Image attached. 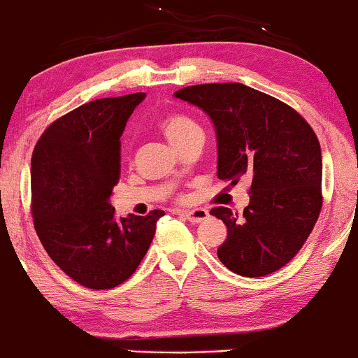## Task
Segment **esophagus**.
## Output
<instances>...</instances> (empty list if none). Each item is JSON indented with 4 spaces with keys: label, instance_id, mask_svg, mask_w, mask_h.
<instances>
[{
    "label": "esophagus",
    "instance_id": "1",
    "mask_svg": "<svg viewBox=\"0 0 358 358\" xmlns=\"http://www.w3.org/2000/svg\"><path fill=\"white\" fill-rule=\"evenodd\" d=\"M182 215L187 220H190L192 224H199V222L208 219V210H205V208H192V210H183Z\"/></svg>",
    "mask_w": 358,
    "mask_h": 358
}]
</instances>
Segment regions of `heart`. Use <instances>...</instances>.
<instances>
[{"instance_id": "obj_1", "label": "heart", "mask_w": 358, "mask_h": 358, "mask_svg": "<svg viewBox=\"0 0 358 358\" xmlns=\"http://www.w3.org/2000/svg\"><path fill=\"white\" fill-rule=\"evenodd\" d=\"M163 134L173 146H178L185 138H188L193 133H199L200 127L196 122H193L190 117L182 116V114H170L159 122Z\"/></svg>"}]
</instances>
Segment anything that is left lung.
Here are the masks:
<instances>
[{
  "label": "left lung",
  "mask_w": 358,
  "mask_h": 358,
  "mask_svg": "<svg viewBox=\"0 0 358 358\" xmlns=\"http://www.w3.org/2000/svg\"><path fill=\"white\" fill-rule=\"evenodd\" d=\"M173 96L210 117L217 176L231 185L250 180L242 215L227 207L210 210L227 227L217 249L222 264L245 278L281 269L322 210V148L311 126L285 102L239 82L192 85Z\"/></svg>",
  "instance_id": "left-lung-1"
}]
</instances>
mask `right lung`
<instances>
[{
    "mask_svg": "<svg viewBox=\"0 0 358 358\" xmlns=\"http://www.w3.org/2000/svg\"><path fill=\"white\" fill-rule=\"evenodd\" d=\"M145 92L97 99L57 119L31 156V213L40 242L67 276L110 289L136 271L155 237L153 210L116 217L121 136Z\"/></svg>",
    "mask_w": 358,
    "mask_h": 358,
    "instance_id": "add662e5",
    "label": "right lung"
}]
</instances>
